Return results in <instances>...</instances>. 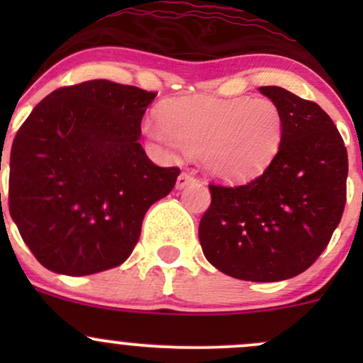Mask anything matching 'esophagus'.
I'll list each match as a JSON object with an SVG mask.
<instances>
[{"instance_id":"esophagus-1","label":"esophagus","mask_w":363,"mask_h":363,"mask_svg":"<svg viewBox=\"0 0 363 363\" xmlns=\"http://www.w3.org/2000/svg\"><path fill=\"white\" fill-rule=\"evenodd\" d=\"M195 181V177H193L191 174H188V172H182L181 175L177 177V189H182L184 186H188L189 182Z\"/></svg>"}]
</instances>
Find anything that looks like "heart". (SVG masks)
<instances>
[{
    "label": "heart",
    "instance_id": "b5f03b06",
    "mask_svg": "<svg viewBox=\"0 0 363 363\" xmlns=\"http://www.w3.org/2000/svg\"><path fill=\"white\" fill-rule=\"evenodd\" d=\"M160 113L163 124L147 123L144 133L168 155L199 156L203 170L218 181L258 177L283 147V111L265 96L177 98Z\"/></svg>",
    "mask_w": 363,
    "mask_h": 363
}]
</instances>
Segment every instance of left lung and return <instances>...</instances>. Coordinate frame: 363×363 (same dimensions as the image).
I'll return each instance as SVG.
<instances>
[{"mask_svg":"<svg viewBox=\"0 0 363 363\" xmlns=\"http://www.w3.org/2000/svg\"><path fill=\"white\" fill-rule=\"evenodd\" d=\"M259 93L283 111V147L246 186H208L199 237L205 258L226 276L276 283L309 269L330 242L346 203L347 152L320 105L277 86Z\"/></svg>","mask_w":363,"mask_h":363,"instance_id":"8db88e82","label":"left lung"}]
</instances>
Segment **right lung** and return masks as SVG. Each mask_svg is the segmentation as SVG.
Returning <instances> with one entry per match:
<instances>
[{
  "instance_id": "1",
  "label": "right lung",
  "mask_w": 363,
  "mask_h": 363,
  "mask_svg": "<svg viewBox=\"0 0 363 363\" xmlns=\"http://www.w3.org/2000/svg\"><path fill=\"white\" fill-rule=\"evenodd\" d=\"M155 98L87 80L52 91L17 131L6 161L10 216L45 269L89 276L121 265L147 208L174 189L181 170L155 164L138 142Z\"/></svg>"
}]
</instances>
